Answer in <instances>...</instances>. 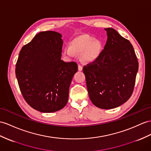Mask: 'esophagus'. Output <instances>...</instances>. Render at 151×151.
Returning <instances> with one entry per match:
<instances>
[{
  "instance_id": "esophagus-1",
  "label": "esophagus",
  "mask_w": 151,
  "mask_h": 151,
  "mask_svg": "<svg viewBox=\"0 0 151 151\" xmlns=\"http://www.w3.org/2000/svg\"><path fill=\"white\" fill-rule=\"evenodd\" d=\"M78 70L79 71L83 70V67L81 65H78Z\"/></svg>"
}]
</instances>
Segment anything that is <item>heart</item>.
Masks as SVG:
<instances>
[{
	"instance_id": "obj_1",
	"label": "heart",
	"mask_w": 151,
	"mask_h": 151,
	"mask_svg": "<svg viewBox=\"0 0 151 151\" xmlns=\"http://www.w3.org/2000/svg\"><path fill=\"white\" fill-rule=\"evenodd\" d=\"M76 52L83 53L84 60L92 61L99 55V45L93 38L81 36L73 40L70 45L65 48V53L70 56H75Z\"/></svg>"
}]
</instances>
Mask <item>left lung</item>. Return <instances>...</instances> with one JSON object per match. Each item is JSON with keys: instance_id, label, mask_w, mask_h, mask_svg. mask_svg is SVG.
<instances>
[{"instance_id": "obj_1", "label": "left lung", "mask_w": 151, "mask_h": 151, "mask_svg": "<svg viewBox=\"0 0 151 151\" xmlns=\"http://www.w3.org/2000/svg\"><path fill=\"white\" fill-rule=\"evenodd\" d=\"M107 42L93 62L83 67L89 97L101 109L125 103L134 90L138 62L133 45L113 28H106Z\"/></svg>"}]
</instances>
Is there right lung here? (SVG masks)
I'll return each mask as SVG.
<instances>
[{"label": "right lung", "instance_id": "add662e5", "mask_svg": "<svg viewBox=\"0 0 151 151\" xmlns=\"http://www.w3.org/2000/svg\"><path fill=\"white\" fill-rule=\"evenodd\" d=\"M61 35L40 32L20 50L15 73L21 93L27 104L37 111L52 113L67 104L76 62L61 60Z\"/></svg>", "mask_w": 151, "mask_h": 151}]
</instances>
